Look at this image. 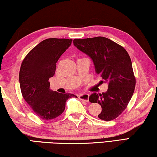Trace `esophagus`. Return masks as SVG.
<instances>
[{"label":"esophagus","instance_id":"1","mask_svg":"<svg viewBox=\"0 0 157 157\" xmlns=\"http://www.w3.org/2000/svg\"><path fill=\"white\" fill-rule=\"evenodd\" d=\"M89 98V95L88 94H82L79 95V99L83 101H85V102H88Z\"/></svg>","mask_w":157,"mask_h":157}]
</instances>
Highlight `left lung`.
I'll list each match as a JSON object with an SVG mask.
<instances>
[{
    "mask_svg": "<svg viewBox=\"0 0 157 157\" xmlns=\"http://www.w3.org/2000/svg\"><path fill=\"white\" fill-rule=\"evenodd\" d=\"M73 44L91 58L96 73L109 83L105 93H94L89 97L90 102L98 103L102 107L98 118L106 121L116 119L127 108L136 86L128 52L121 45L103 36L75 39Z\"/></svg>",
    "mask_w": 157,
    "mask_h": 157,
    "instance_id": "left-lung-1",
    "label": "left lung"
}]
</instances>
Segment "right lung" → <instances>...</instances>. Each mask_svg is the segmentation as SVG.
Instances as JSON below:
<instances>
[{
    "mask_svg": "<svg viewBox=\"0 0 157 157\" xmlns=\"http://www.w3.org/2000/svg\"><path fill=\"white\" fill-rule=\"evenodd\" d=\"M72 39L49 38L28 53L21 63L19 83L21 94L34 113L43 120H52L62 114L71 94H59L50 89L49 79L55 75L56 63Z\"/></svg>",
    "mask_w": 157,
    "mask_h": 157,
    "instance_id": "add662e5",
    "label": "right lung"
}]
</instances>
